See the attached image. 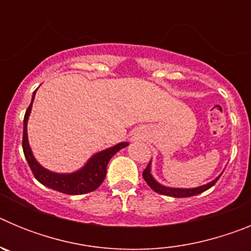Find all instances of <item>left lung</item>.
Listing matches in <instances>:
<instances>
[{
    "label": "left lung",
    "instance_id": "obj_1",
    "mask_svg": "<svg viewBox=\"0 0 251 251\" xmlns=\"http://www.w3.org/2000/svg\"><path fill=\"white\" fill-rule=\"evenodd\" d=\"M221 175H223V172H221L216 178L210 181V182L205 183V185L202 186H197V187H192V188H182V187H170V186H165V185H162V183H159L152 175V161L150 162V165H148L147 167H146V170L143 171V178H145V181L148 183V186L152 188L153 191L157 192V194L166 195V196L178 197V199L195 196V195H199L201 194V192L208 190V188H211L212 186L216 183V181L219 179V177H220Z\"/></svg>",
    "mask_w": 251,
    "mask_h": 251
}]
</instances>
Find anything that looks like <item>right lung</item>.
<instances>
[{
	"mask_svg": "<svg viewBox=\"0 0 251 251\" xmlns=\"http://www.w3.org/2000/svg\"><path fill=\"white\" fill-rule=\"evenodd\" d=\"M36 92L37 89L32 93L31 103L28 105L27 110H26L25 118H24V137H22L24 153H25L26 161H27L31 171L34 174L35 178L46 187L66 195H84L94 191L103 183L104 178H105L106 166H108V162L110 161V158L114 156L115 153L119 152L122 148H126L127 146H129V143L128 142H121V143H117L113 147L105 148L100 152L94 153L85 162V165L83 167L74 171V172L60 174V172L48 170L43 165H40V162L35 158L32 150L30 147V143H28L27 122L28 117L31 114V109H32V103H34Z\"/></svg>",
	"mask_w": 251,
	"mask_h": 251,
	"instance_id": "1",
	"label": "right lung"
}]
</instances>
